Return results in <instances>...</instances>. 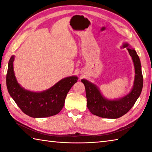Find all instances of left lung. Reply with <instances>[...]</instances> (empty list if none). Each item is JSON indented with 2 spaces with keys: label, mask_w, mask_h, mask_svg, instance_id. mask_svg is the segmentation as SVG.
I'll use <instances>...</instances> for the list:
<instances>
[{
  "label": "left lung",
  "mask_w": 152,
  "mask_h": 152,
  "mask_svg": "<svg viewBox=\"0 0 152 152\" xmlns=\"http://www.w3.org/2000/svg\"><path fill=\"white\" fill-rule=\"evenodd\" d=\"M126 47L133 59L135 72L134 86L127 96L116 101H109L102 96L99 90L93 84L84 79L81 80L85 86L87 107L94 115L107 119H117L132 109L140 96L143 83L140 60L135 50L130 48L127 43L123 45V48Z\"/></svg>",
  "instance_id": "1"
}]
</instances>
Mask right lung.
Returning a JSON list of instances; mask_svg holds the SVG:
<instances>
[{"instance_id":"add662e5","label":"right lung","mask_w":152,"mask_h":152,"mask_svg":"<svg viewBox=\"0 0 152 152\" xmlns=\"http://www.w3.org/2000/svg\"><path fill=\"white\" fill-rule=\"evenodd\" d=\"M14 56L9 61L7 74V86L17 106L31 117L42 118L53 116L62 109L66 95L77 82L76 76L61 80L48 91L33 92L26 91L17 83L13 72Z\"/></svg>"}]
</instances>
